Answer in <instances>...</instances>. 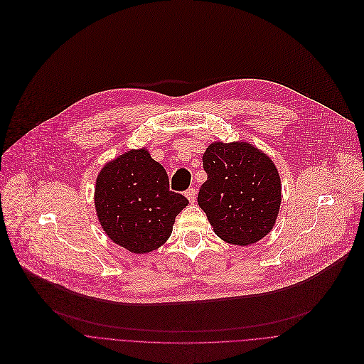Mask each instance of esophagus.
I'll return each mask as SVG.
<instances>
[{
    "mask_svg": "<svg viewBox=\"0 0 364 364\" xmlns=\"http://www.w3.org/2000/svg\"><path fill=\"white\" fill-rule=\"evenodd\" d=\"M185 195H186V198L189 199V202H195V199H196V191H195V188L186 189V191H185Z\"/></svg>",
    "mask_w": 364,
    "mask_h": 364,
    "instance_id": "esophagus-1",
    "label": "esophagus"
}]
</instances>
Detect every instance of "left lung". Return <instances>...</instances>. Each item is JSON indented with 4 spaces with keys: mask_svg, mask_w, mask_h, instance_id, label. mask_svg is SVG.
Segmentation results:
<instances>
[{
    "mask_svg": "<svg viewBox=\"0 0 364 364\" xmlns=\"http://www.w3.org/2000/svg\"><path fill=\"white\" fill-rule=\"evenodd\" d=\"M208 178L198 193L215 234L225 242L248 245L274 227L281 203V182L268 156L245 141H215L206 148Z\"/></svg>",
    "mask_w": 364,
    "mask_h": 364,
    "instance_id": "obj_1",
    "label": "left lung"
}]
</instances>
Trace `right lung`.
Listing matches in <instances>:
<instances>
[{"label": "right lung", "mask_w": 364, "mask_h": 364, "mask_svg": "<svg viewBox=\"0 0 364 364\" xmlns=\"http://www.w3.org/2000/svg\"><path fill=\"white\" fill-rule=\"evenodd\" d=\"M189 203L169 189V178L148 151L137 149L107 164L96 182L95 205L102 228L134 254L158 250L172 234L178 213Z\"/></svg>", "instance_id": "1"}]
</instances>
